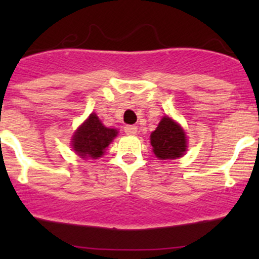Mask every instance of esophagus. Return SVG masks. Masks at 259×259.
<instances>
[{
    "instance_id": "34e87169",
    "label": "esophagus",
    "mask_w": 259,
    "mask_h": 259,
    "mask_svg": "<svg viewBox=\"0 0 259 259\" xmlns=\"http://www.w3.org/2000/svg\"><path fill=\"white\" fill-rule=\"evenodd\" d=\"M124 132L126 133L127 135H135L138 133V127L135 125H126L124 127Z\"/></svg>"
}]
</instances>
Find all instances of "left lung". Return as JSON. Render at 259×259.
Masks as SVG:
<instances>
[{"label":"left lung","mask_w":259,"mask_h":259,"mask_svg":"<svg viewBox=\"0 0 259 259\" xmlns=\"http://www.w3.org/2000/svg\"><path fill=\"white\" fill-rule=\"evenodd\" d=\"M150 144L155 156L160 160L177 159L187 151V137L178 122L164 116L158 127L151 133Z\"/></svg>","instance_id":"left-lung-1"}]
</instances>
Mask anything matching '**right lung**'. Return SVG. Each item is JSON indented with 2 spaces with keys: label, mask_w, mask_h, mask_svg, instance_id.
Segmentation results:
<instances>
[{
  "label": "right lung",
  "mask_w": 259,
  "mask_h": 259,
  "mask_svg": "<svg viewBox=\"0 0 259 259\" xmlns=\"http://www.w3.org/2000/svg\"><path fill=\"white\" fill-rule=\"evenodd\" d=\"M117 135L116 129L104 126L95 113L81 124L72 137V149L81 158L98 159Z\"/></svg>",
  "instance_id": "1"
}]
</instances>
